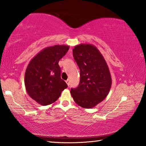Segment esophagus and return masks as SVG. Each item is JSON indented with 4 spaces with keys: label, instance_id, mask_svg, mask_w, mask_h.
Wrapping results in <instances>:
<instances>
[{
    "label": "esophagus",
    "instance_id": "1",
    "mask_svg": "<svg viewBox=\"0 0 146 146\" xmlns=\"http://www.w3.org/2000/svg\"><path fill=\"white\" fill-rule=\"evenodd\" d=\"M66 82L67 85H68V86L70 85V80H69V79H67V80H66Z\"/></svg>",
    "mask_w": 146,
    "mask_h": 146
}]
</instances>
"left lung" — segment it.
Segmentation results:
<instances>
[{
    "instance_id": "1",
    "label": "left lung",
    "mask_w": 146,
    "mask_h": 146,
    "mask_svg": "<svg viewBox=\"0 0 146 146\" xmlns=\"http://www.w3.org/2000/svg\"><path fill=\"white\" fill-rule=\"evenodd\" d=\"M73 58L80 70V82L71 89L74 101L83 108H92L107 96L111 86L110 69L95 46L80 44L73 49Z\"/></svg>"
}]
</instances>
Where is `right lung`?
Wrapping results in <instances>:
<instances>
[{
  "label": "right lung",
  "instance_id": "right-lung-1",
  "mask_svg": "<svg viewBox=\"0 0 146 146\" xmlns=\"http://www.w3.org/2000/svg\"><path fill=\"white\" fill-rule=\"evenodd\" d=\"M69 46L54 45L42 50L30 61L25 73V86L29 96L42 106L55 102L67 85L61 79L60 59Z\"/></svg>",
  "mask_w": 146,
  "mask_h": 146
}]
</instances>
